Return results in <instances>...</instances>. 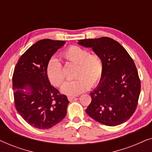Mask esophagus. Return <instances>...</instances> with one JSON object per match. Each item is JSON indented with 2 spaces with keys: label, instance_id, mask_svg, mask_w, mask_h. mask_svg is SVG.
Wrapping results in <instances>:
<instances>
[{
  "label": "esophagus",
  "instance_id": "34e87169",
  "mask_svg": "<svg viewBox=\"0 0 152 152\" xmlns=\"http://www.w3.org/2000/svg\"><path fill=\"white\" fill-rule=\"evenodd\" d=\"M75 97L74 96H68V100H69V101H72V99H75Z\"/></svg>",
  "mask_w": 152,
  "mask_h": 152
}]
</instances>
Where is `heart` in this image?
Wrapping results in <instances>:
<instances>
[{"label":"heart","instance_id":"b5f03b06","mask_svg":"<svg viewBox=\"0 0 152 152\" xmlns=\"http://www.w3.org/2000/svg\"><path fill=\"white\" fill-rule=\"evenodd\" d=\"M66 61L77 64L74 77L76 79L64 83L61 88L64 94L75 96L85 92L89 87L98 84L103 74V63L96 55L77 45H72L61 53ZM48 78L54 86H59L64 80L62 65L58 59L51 58L46 66Z\"/></svg>","mask_w":152,"mask_h":152}]
</instances>
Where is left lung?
<instances>
[{
	"label": "left lung",
	"instance_id": "obj_1",
	"mask_svg": "<svg viewBox=\"0 0 152 152\" xmlns=\"http://www.w3.org/2000/svg\"><path fill=\"white\" fill-rule=\"evenodd\" d=\"M77 43L91 48L101 58L104 67L98 85L90 93L91 102L86 113L107 126L127 121L136 111L140 93L134 60L118 41L109 37L82 39Z\"/></svg>",
	"mask_w": 152,
	"mask_h": 152
}]
</instances>
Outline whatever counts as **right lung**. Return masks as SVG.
Instances as JSON below:
<instances>
[{"mask_svg":"<svg viewBox=\"0 0 152 152\" xmlns=\"http://www.w3.org/2000/svg\"><path fill=\"white\" fill-rule=\"evenodd\" d=\"M66 41L42 39L29 48L18 60L12 77L18 113L31 126L48 129L65 118L69 101L52 86L46 75L50 59Z\"/></svg>","mask_w":152,"mask_h":152,"instance_id":"obj_1","label":"right lung"}]
</instances>
